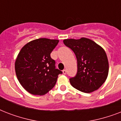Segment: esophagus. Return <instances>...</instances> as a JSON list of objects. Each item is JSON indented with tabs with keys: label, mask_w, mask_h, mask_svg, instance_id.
<instances>
[{
	"label": "esophagus",
	"mask_w": 121,
	"mask_h": 121,
	"mask_svg": "<svg viewBox=\"0 0 121 121\" xmlns=\"http://www.w3.org/2000/svg\"><path fill=\"white\" fill-rule=\"evenodd\" d=\"M63 73L64 74V75H66V70H63Z\"/></svg>",
	"instance_id": "esophagus-1"
}]
</instances>
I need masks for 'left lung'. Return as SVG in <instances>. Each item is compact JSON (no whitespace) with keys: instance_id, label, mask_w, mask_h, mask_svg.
I'll return each mask as SVG.
<instances>
[{"instance_id":"1","label":"left lung","mask_w":121,"mask_h":121,"mask_svg":"<svg viewBox=\"0 0 121 121\" xmlns=\"http://www.w3.org/2000/svg\"><path fill=\"white\" fill-rule=\"evenodd\" d=\"M63 43L73 51L77 60V73L70 78L74 88L84 93L97 90L107 79L109 62L101 46L90 39H67Z\"/></svg>"}]
</instances>
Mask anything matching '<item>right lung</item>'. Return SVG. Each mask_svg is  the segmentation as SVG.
<instances>
[{
    "label": "right lung",
    "mask_w": 121,
    "mask_h": 121,
    "mask_svg": "<svg viewBox=\"0 0 121 121\" xmlns=\"http://www.w3.org/2000/svg\"><path fill=\"white\" fill-rule=\"evenodd\" d=\"M59 40L39 38L22 47L16 58V76L23 88L30 94L43 95L55 86L59 74L50 54Z\"/></svg>",
    "instance_id": "1"
}]
</instances>
